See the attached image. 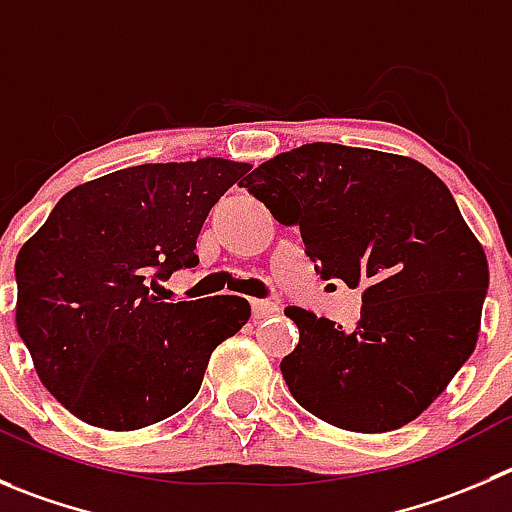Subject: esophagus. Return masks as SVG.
I'll use <instances>...</instances> for the list:
<instances>
[{
    "instance_id": "obj_1",
    "label": "esophagus",
    "mask_w": 512,
    "mask_h": 512,
    "mask_svg": "<svg viewBox=\"0 0 512 512\" xmlns=\"http://www.w3.org/2000/svg\"><path fill=\"white\" fill-rule=\"evenodd\" d=\"M251 311H253V319H266V316H274L279 314V304L276 301H261V299H253L251 301Z\"/></svg>"
}]
</instances>
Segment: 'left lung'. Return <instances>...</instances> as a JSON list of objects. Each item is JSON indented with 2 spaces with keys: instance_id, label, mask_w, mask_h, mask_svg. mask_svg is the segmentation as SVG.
Returning <instances> with one entry per match:
<instances>
[{
  "instance_id": "8db88e82",
  "label": "left lung",
  "mask_w": 512,
  "mask_h": 512,
  "mask_svg": "<svg viewBox=\"0 0 512 512\" xmlns=\"http://www.w3.org/2000/svg\"><path fill=\"white\" fill-rule=\"evenodd\" d=\"M279 223L299 226L321 279L362 286L344 332L289 306L299 344L281 374L304 410L349 432L417 420L478 344L488 259L455 198L407 155L306 143L266 160L246 183Z\"/></svg>"
}]
</instances>
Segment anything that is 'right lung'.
Wrapping results in <instances>:
<instances>
[{
  "label": "right lung",
  "mask_w": 512,
  "mask_h": 512,
  "mask_svg": "<svg viewBox=\"0 0 512 512\" xmlns=\"http://www.w3.org/2000/svg\"><path fill=\"white\" fill-rule=\"evenodd\" d=\"M251 165L226 158L145 163L60 198L17 256V332L47 392L77 420L143 430L198 394L213 349L241 329V296L160 301L198 266L208 211Z\"/></svg>",
  "instance_id": "1"
}]
</instances>
